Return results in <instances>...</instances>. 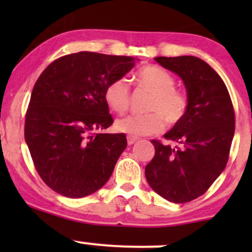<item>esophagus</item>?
I'll use <instances>...</instances> for the list:
<instances>
[{
    "label": "esophagus",
    "instance_id": "esophagus-1",
    "mask_svg": "<svg viewBox=\"0 0 252 252\" xmlns=\"http://www.w3.org/2000/svg\"><path fill=\"white\" fill-rule=\"evenodd\" d=\"M126 139H128V145H133L134 142L138 141V138H135V136H130V135H129Z\"/></svg>",
    "mask_w": 252,
    "mask_h": 252
}]
</instances>
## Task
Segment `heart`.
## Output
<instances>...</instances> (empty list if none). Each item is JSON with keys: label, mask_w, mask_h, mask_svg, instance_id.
<instances>
[{"label": "heart", "mask_w": 252, "mask_h": 252, "mask_svg": "<svg viewBox=\"0 0 252 252\" xmlns=\"http://www.w3.org/2000/svg\"><path fill=\"white\" fill-rule=\"evenodd\" d=\"M139 85L152 97L147 111L152 113L129 114L116 121V129L130 136L156 134L164 128V121L169 126L179 123L188 111V97L182 91L175 90V79L167 70L156 65H147L136 73ZM105 101L114 112L123 113L130 105V90L124 78L113 80L105 90Z\"/></svg>", "instance_id": "b5f03b06"}]
</instances>
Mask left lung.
I'll use <instances>...</instances> for the list:
<instances>
[{"label": "left lung", "instance_id": "left-lung-1", "mask_svg": "<svg viewBox=\"0 0 252 252\" xmlns=\"http://www.w3.org/2000/svg\"><path fill=\"white\" fill-rule=\"evenodd\" d=\"M187 89L184 118L164 134L174 146L151 142L155 156L145 168L150 187L163 199L185 204L207 191L225 168L235 130L227 86L210 64L194 56L156 57Z\"/></svg>", "mask_w": 252, "mask_h": 252}]
</instances>
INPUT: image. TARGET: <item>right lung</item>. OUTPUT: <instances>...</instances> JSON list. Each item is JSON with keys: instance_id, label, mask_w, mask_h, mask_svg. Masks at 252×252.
<instances>
[{"instance_id": "add662e5", "label": "right lung", "mask_w": 252, "mask_h": 252, "mask_svg": "<svg viewBox=\"0 0 252 252\" xmlns=\"http://www.w3.org/2000/svg\"><path fill=\"white\" fill-rule=\"evenodd\" d=\"M134 64V57L81 51L53 61L36 80L25 142L37 173L53 191L78 199L110 179L126 138L101 133L113 123L105 90Z\"/></svg>"}]
</instances>
